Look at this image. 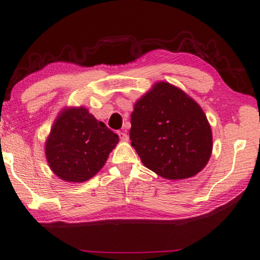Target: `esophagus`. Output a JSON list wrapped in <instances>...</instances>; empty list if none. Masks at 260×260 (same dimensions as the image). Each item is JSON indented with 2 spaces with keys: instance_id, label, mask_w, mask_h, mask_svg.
<instances>
[{
  "instance_id": "1",
  "label": "esophagus",
  "mask_w": 260,
  "mask_h": 260,
  "mask_svg": "<svg viewBox=\"0 0 260 260\" xmlns=\"http://www.w3.org/2000/svg\"><path fill=\"white\" fill-rule=\"evenodd\" d=\"M117 135H118V137H120L121 142H127V139H129V137H127L124 131H118Z\"/></svg>"
}]
</instances>
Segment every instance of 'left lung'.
<instances>
[{"label": "left lung", "mask_w": 260, "mask_h": 260, "mask_svg": "<svg viewBox=\"0 0 260 260\" xmlns=\"http://www.w3.org/2000/svg\"><path fill=\"white\" fill-rule=\"evenodd\" d=\"M130 140L144 166L166 179L199 174L212 152L211 127L197 102L158 82L135 105Z\"/></svg>", "instance_id": "obj_1"}]
</instances>
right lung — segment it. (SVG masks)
I'll list each match as a JSON object with an SVG mask.
<instances>
[{
    "instance_id": "add662e5",
    "label": "right lung",
    "mask_w": 260,
    "mask_h": 260,
    "mask_svg": "<svg viewBox=\"0 0 260 260\" xmlns=\"http://www.w3.org/2000/svg\"><path fill=\"white\" fill-rule=\"evenodd\" d=\"M118 136L84 107L68 108L57 117L45 143V155L59 178L82 183L104 167Z\"/></svg>"
}]
</instances>
